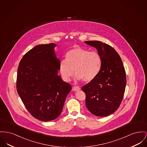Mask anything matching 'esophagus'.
Segmentation results:
<instances>
[{"instance_id":"34e87169","label":"esophagus","mask_w":147,"mask_h":147,"mask_svg":"<svg viewBox=\"0 0 147 147\" xmlns=\"http://www.w3.org/2000/svg\"><path fill=\"white\" fill-rule=\"evenodd\" d=\"M73 90L74 91L77 92V91H79V90H80V88L78 86H74V87L73 88Z\"/></svg>"}]
</instances>
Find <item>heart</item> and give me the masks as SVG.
<instances>
[{"label": "heart", "mask_w": 147, "mask_h": 147, "mask_svg": "<svg viewBox=\"0 0 147 147\" xmlns=\"http://www.w3.org/2000/svg\"><path fill=\"white\" fill-rule=\"evenodd\" d=\"M102 67V59L95 51L89 52L80 47L69 51L65 61H61L59 70L62 77L69 81L74 74L83 82L93 80L98 74Z\"/></svg>", "instance_id": "b5f03b06"}]
</instances>
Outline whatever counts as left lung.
I'll return each instance as SVG.
<instances>
[{"label": "left lung", "instance_id": "1", "mask_svg": "<svg viewBox=\"0 0 147 147\" xmlns=\"http://www.w3.org/2000/svg\"><path fill=\"white\" fill-rule=\"evenodd\" d=\"M95 47L102 59V67L93 80L82 86L86 105L98 117L115 112L122 102L127 83L126 74L118 53L111 45L100 41H86Z\"/></svg>", "mask_w": 147, "mask_h": 147}]
</instances>
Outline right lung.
I'll return each instance as SVG.
<instances>
[{"label": "right lung", "instance_id": "add662e5", "mask_svg": "<svg viewBox=\"0 0 147 147\" xmlns=\"http://www.w3.org/2000/svg\"><path fill=\"white\" fill-rule=\"evenodd\" d=\"M54 43L35 46L19 63L17 90L28 111L35 118L48 121L57 118L71 86L58 76L60 61Z\"/></svg>", "mask_w": 147, "mask_h": 147}]
</instances>
